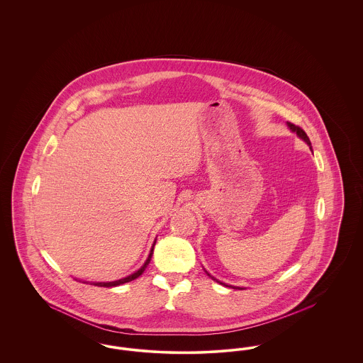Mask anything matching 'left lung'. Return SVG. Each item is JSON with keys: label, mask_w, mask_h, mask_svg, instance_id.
Returning <instances> with one entry per match:
<instances>
[{"label": "left lung", "mask_w": 363, "mask_h": 363, "mask_svg": "<svg viewBox=\"0 0 363 363\" xmlns=\"http://www.w3.org/2000/svg\"><path fill=\"white\" fill-rule=\"evenodd\" d=\"M287 126H289V129L291 130V132H294V133H296V136L299 138H302L308 145H309V148L311 150V140H309V138H308V135L299 128V126H295L294 123H291V122H287ZM206 271V269H204ZM206 274H207L208 277H212L213 280H216L218 283H220V284H223V286H227L225 283H222L220 280H218V279H215V277H212L211 274H208L207 271H206ZM227 287H233V289H240V290H242V287H235V286H227Z\"/></svg>", "instance_id": "obj_1"}]
</instances>
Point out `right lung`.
<instances>
[{
    "label": "right lung",
    "instance_id": "right-lung-1",
    "mask_svg": "<svg viewBox=\"0 0 363 363\" xmlns=\"http://www.w3.org/2000/svg\"><path fill=\"white\" fill-rule=\"evenodd\" d=\"M156 240L152 243V247H151V250H150V255H148V257L145 259V262L138 268V271H135L133 274H130L129 277H122V279H118V280H114V281H83V283H89V284H94V286H98V287H116V286H121L123 283H128V281H132V280H135V279H138L144 271H145V268H147V265L150 264V261H151V257H152V253H154V246H155Z\"/></svg>",
    "mask_w": 363,
    "mask_h": 363
}]
</instances>
